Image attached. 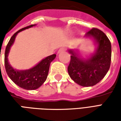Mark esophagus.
Here are the masks:
<instances>
[{"instance_id": "esophagus-1", "label": "esophagus", "mask_w": 121, "mask_h": 121, "mask_svg": "<svg viewBox=\"0 0 121 121\" xmlns=\"http://www.w3.org/2000/svg\"><path fill=\"white\" fill-rule=\"evenodd\" d=\"M66 50H67L66 48H60V50H58V53H60L61 52H63V51H65Z\"/></svg>"}]
</instances>
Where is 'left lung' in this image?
I'll use <instances>...</instances> for the list:
<instances>
[{
  "label": "left lung",
  "instance_id": "obj_1",
  "mask_svg": "<svg viewBox=\"0 0 121 121\" xmlns=\"http://www.w3.org/2000/svg\"><path fill=\"white\" fill-rule=\"evenodd\" d=\"M86 36L94 38L98 43L95 54L87 60L79 58L78 54L70 50L71 61L68 66L69 76L79 85L84 87L96 85L106 74L110 67L112 46L110 41L104 32L93 28Z\"/></svg>",
  "mask_w": 121,
  "mask_h": 121
}]
</instances>
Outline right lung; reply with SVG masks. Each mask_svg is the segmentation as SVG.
Masks as SVG:
<instances>
[{"label":"right lung","instance_id":"obj_1","mask_svg":"<svg viewBox=\"0 0 121 121\" xmlns=\"http://www.w3.org/2000/svg\"><path fill=\"white\" fill-rule=\"evenodd\" d=\"M35 25L28 26L18 30L10 38L7 45L4 54V65L8 75L15 84L22 89L27 90H33L39 88L47 78L49 67L51 61L54 60L56 55L52 54L43 59L37 65L26 71H17L10 66L8 61V55L11 46L14 42L15 37L19 32L22 30L32 27Z\"/></svg>","mask_w":121,"mask_h":121}]
</instances>
